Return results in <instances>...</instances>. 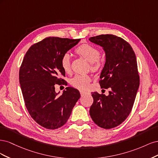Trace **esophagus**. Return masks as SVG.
<instances>
[{
	"label": "esophagus",
	"mask_w": 158,
	"mask_h": 158,
	"mask_svg": "<svg viewBox=\"0 0 158 158\" xmlns=\"http://www.w3.org/2000/svg\"><path fill=\"white\" fill-rule=\"evenodd\" d=\"M80 95H87V94H89V92H85V91H83V90H80Z\"/></svg>",
	"instance_id": "34e87169"
}]
</instances>
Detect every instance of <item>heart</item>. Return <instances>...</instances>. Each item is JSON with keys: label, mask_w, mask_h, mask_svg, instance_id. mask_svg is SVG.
Instances as JSON below:
<instances>
[{"label": "heart", "mask_w": 158, "mask_h": 158, "mask_svg": "<svg viewBox=\"0 0 158 158\" xmlns=\"http://www.w3.org/2000/svg\"><path fill=\"white\" fill-rule=\"evenodd\" d=\"M75 52L79 56L83 57L90 63V68L93 71H98L103 65L102 60L99 59L101 52L96 47L89 44H83L76 49ZM61 68L66 73H70L71 69V60L70 55L66 52L62 56L60 60ZM91 78L86 74H77L70 80V84L73 87L79 89H85L88 87Z\"/></svg>", "instance_id": "obj_1"}]
</instances>
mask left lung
Returning <instances> with one entry per match:
<instances>
[{"label": "left lung", "instance_id": "obj_1", "mask_svg": "<svg viewBox=\"0 0 158 158\" xmlns=\"http://www.w3.org/2000/svg\"><path fill=\"white\" fill-rule=\"evenodd\" d=\"M106 52V63L99 81L109 95L92 92L94 102L89 114L100 127L113 128L125 121L132 109L139 88L136 58L131 45L123 38L111 34L90 37Z\"/></svg>", "mask_w": 158, "mask_h": 158}]
</instances>
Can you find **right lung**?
<instances>
[{
	"instance_id": "right-lung-1",
	"label": "right lung",
	"mask_w": 158,
	"mask_h": 158,
	"mask_svg": "<svg viewBox=\"0 0 158 158\" xmlns=\"http://www.w3.org/2000/svg\"><path fill=\"white\" fill-rule=\"evenodd\" d=\"M80 39L49 37L31 45L19 72V81L26 107L37 123L47 129H56L68 121L80 98L79 91L66 87L58 96L55 85L60 83L65 72L62 56L77 45Z\"/></svg>"
}]
</instances>
